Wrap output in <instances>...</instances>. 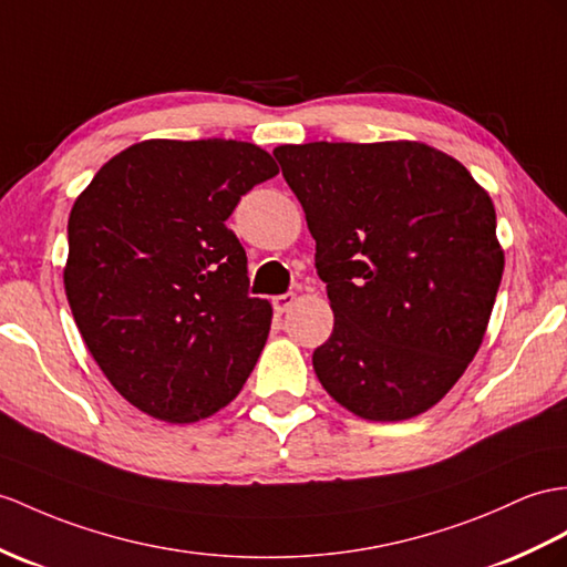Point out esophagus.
<instances>
[{
  "instance_id": "obj_1",
  "label": "esophagus",
  "mask_w": 567,
  "mask_h": 567,
  "mask_svg": "<svg viewBox=\"0 0 567 567\" xmlns=\"http://www.w3.org/2000/svg\"><path fill=\"white\" fill-rule=\"evenodd\" d=\"M271 302H274V310L276 312H288V310H291L293 302H296V293L288 291V293H281V296H274Z\"/></svg>"
}]
</instances>
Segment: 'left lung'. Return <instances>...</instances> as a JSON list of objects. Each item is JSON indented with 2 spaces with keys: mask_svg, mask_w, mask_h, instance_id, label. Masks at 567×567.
I'll return each instance as SVG.
<instances>
[{
  "mask_svg": "<svg viewBox=\"0 0 567 567\" xmlns=\"http://www.w3.org/2000/svg\"><path fill=\"white\" fill-rule=\"evenodd\" d=\"M274 156L334 310L322 388L368 421L427 411L476 355L503 279L491 197L419 142L286 144Z\"/></svg>",
  "mask_w": 567,
  "mask_h": 567,
  "instance_id": "obj_1",
  "label": "left lung"
}]
</instances>
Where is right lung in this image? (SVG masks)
I'll use <instances>...</instances> for the list:
<instances>
[{
  "mask_svg": "<svg viewBox=\"0 0 567 567\" xmlns=\"http://www.w3.org/2000/svg\"><path fill=\"white\" fill-rule=\"evenodd\" d=\"M276 173L247 142L151 140L110 158L74 202L69 308L110 384L148 416L206 419L250 378L271 306L250 298L226 220Z\"/></svg>",
  "mask_w": 567,
  "mask_h": 567,
  "instance_id": "add662e5",
  "label": "right lung"
}]
</instances>
